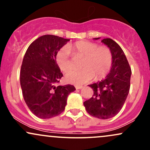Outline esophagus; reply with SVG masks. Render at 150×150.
<instances>
[{"label":"esophagus","instance_id":"esophagus-1","mask_svg":"<svg viewBox=\"0 0 150 150\" xmlns=\"http://www.w3.org/2000/svg\"><path fill=\"white\" fill-rule=\"evenodd\" d=\"M82 86L81 85H76L75 86V88H76V89H82Z\"/></svg>","mask_w":150,"mask_h":150}]
</instances>
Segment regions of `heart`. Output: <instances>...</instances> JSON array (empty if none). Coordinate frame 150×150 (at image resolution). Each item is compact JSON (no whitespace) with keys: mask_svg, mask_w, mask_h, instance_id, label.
<instances>
[{"mask_svg":"<svg viewBox=\"0 0 150 150\" xmlns=\"http://www.w3.org/2000/svg\"><path fill=\"white\" fill-rule=\"evenodd\" d=\"M70 51L77 57H82L80 70H71L65 75V80L74 85H82L94 78L100 80L108 73L112 65L113 57L110 49L104 46L88 41H79L75 44L63 46L56 54V63L63 72L72 68Z\"/></svg>","mask_w":150,"mask_h":150,"instance_id":"1","label":"heart"}]
</instances>
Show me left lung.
Masks as SVG:
<instances>
[{
  "mask_svg": "<svg viewBox=\"0 0 150 150\" xmlns=\"http://www.w3.org/2000/svg\"><path fill=\"white\" fill-rule=\"evenodd\" d=\"M99 39L94 38L96 40ZM101 42L112 53V66L106 78L89 85L94 94L84 102V106L91 116L108 119L119 112L126 100L130 90L131 69L124 52L116 42L106 38Z\"/></svg>",
  "mask_w": 150,
  "mask_h": 150,
  "instance_id": "left-lung-1",
  "label": "left lung"
}]
</instances>
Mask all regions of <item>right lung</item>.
<instances>
[{
  "label": "right lung",
  "instance_id": "obj_1",
  "mask_svg": "<svg viewBox=\"0 0 150 150\" xmlns=\"http://www.w3.org/2000/svg\"><path fill=\"white\" fill-rule=\"evenodd\" d=\"M70 39L58 36H42L26 51L20 69V85L26 104L38 118L46 119L64 111L67 99L75 90L71 85L58 86L63 77L56 54Z\"/></svg>",
  "mask_w": 150,
  "mask_h": 150
}]
</instances>
